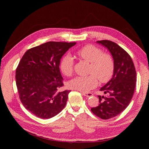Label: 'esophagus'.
<instances>
[{"label": "esophagus", "instance_id": "34e87169", "mask_svg": "<svg viewBox=\"0 0 149 149\" xmlns=\"http://www.w3.org/2000/svg\"><path fill=\"white\" fill-rule=\"evenodd\" d=\"M81 93L83 94V95L86 97H90L93 95V94L91 93H86V92H81Z\"/></svg>", "mask_w": 149, "mask_h": 149}]
</instances>
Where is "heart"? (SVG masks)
<instances>
[{"label": "heart", "instance_id": "heart-1", "mask_svg": "<svg viewBox=\"0 0 149 149\" xmlns=\"http://www.w3.org/2000/svg\"><path fill=\"white\" fill-rule=\"evenodd\" d=\"M77 55L84 61L90 63L89 74L87 76H77L69 81L68 86L72 89L88 91L98 85V79L101 83H106L113 74L114 61L109 54L102 53L98 47L87 45L77 52ZM74 61L72 56L66 55L60 63V69L66 76L71 75L74 71Z\"/></svg>", "mask_w": 149, "mask_h": 149}]
</instances>
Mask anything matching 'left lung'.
<instances>
[{
    "mask_svg": "<svg viewBox=\"0 0 149 149\" xmlns=\"http://www.w3.org/2000/svg\"><path fill=\"white\" fill-rule=\"evenodd\" d=\"M97 43L109 50L115 67L112 78L100 90L107 95H99V105L91 110L99 118L107 120L121 113L130 103L135 89L136 72L131 56L121 47L109 40Z\"/></svg>",
    "mask_w": 149,
    "mask_h": 149,
    "instance_id": "8db88e82",
    "label": "left lung"
}]
</instances>
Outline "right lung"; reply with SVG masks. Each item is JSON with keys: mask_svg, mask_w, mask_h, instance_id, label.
I'll list each match as a JSON object with an SVG mask.
<instances>
[{"mask_svg": "<svg viewBox=\"0 0 149 149\" xmlns=\"http://www.w3.org/2000/svg\"><path fill=\"white\" fill-rule=\"evenodd\" d=\"M76 43L49 42L29 49L16 70L19 97L27 110L40 118L58 115L65 107L70 90L63 86L59 70L62 56Z\"/></svg>", "mask_w": 149, "mask_h": 149, "instance_id": "obj_1", "label": "right lung"}]
</instances>
